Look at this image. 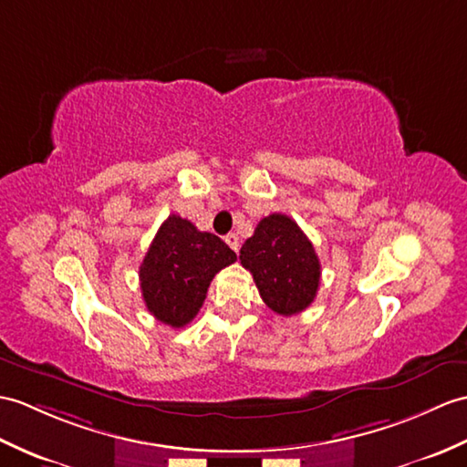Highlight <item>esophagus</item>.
Listing matches in <instances>:
<instances>
[{
	"label": "esophagus",
	"instance_id": "esophagus-1",
	"mask_svg": "<svg viewBox=\"0 0 467 467\" xmlns=\"http://www.w3.org/2000/svg\"><path fill=\"white\" fill-rule=\"evenodd\" d=\"M224 243L229 244L234 253H238V248H241V243H238V236L234 233H229L224 236Z\"/></svg>",
	"mask_w": 467,
	"mask_h": 467
}]
</instances>
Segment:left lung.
Listing matches in <instances>:
<instances>
[{"label":"left lung","mask_w":467,"mask_h":467,"mask_svg":"<svg viewBox=\"0 0 467 467\" xmlns=\"http://www.w3.org/2000/svg\"><path fill=\"white\" fill-rule=\"evenodd\" d=\"M265 305L283 317L306 310L320 285V260L308 236L286 214H268L241 248Z\"/></svg>","instance_id":"left-lung-1"}]
</instances>
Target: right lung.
<instances>
[{
	"mask_svg": "<svg viewBox=\"0 0 467 467\" xmlns=\"http://www.w3.org/2000/svg\"><path fill=\"white\" fill-rule=\"evenodd\" d=\"M234 260V251L219 236L201 233L191 221L171 214L139 266L147 310L171 328L187 327L207 298L214 275Z\"/></svg>",
	"mask_w": 467,
	"mask_h": 467,
	"instance_id": "obj_1",
	"label": "right lung"
}]
</instances>
